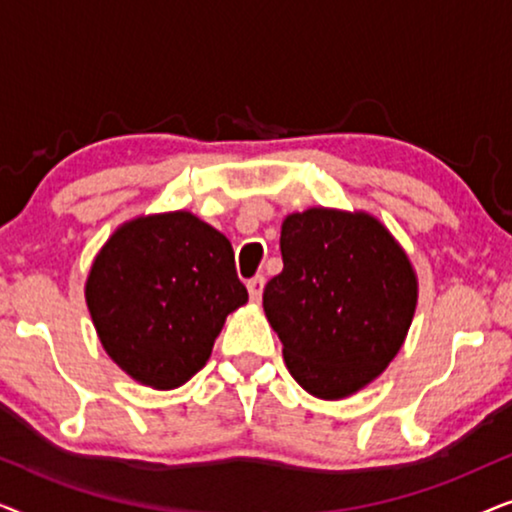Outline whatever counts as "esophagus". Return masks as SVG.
<instances>
[{
	"label": "esophagus",
	"instance_id": "34e87169",
	"mask_svg": "<svg viewBox=\"0 0 512 512\" xmlns=\"http://www.w3.org/2000/svg\"><path fill=\"white\" fill-rule=\"evenodd\" d=\"M263 284H265V277H263V275H256V277H251L249 282H247L249 298L254 300V303H258V300H261V296H263Z\"/></svg>",
	"mask_w": 512,
	"mask_h": 512
}]
</instances>
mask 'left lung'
I'll return each instance as SVG.
<instances>
[{
    "instance_id": "left-lung-1",
    "label": "left lung",
    "mask_w": 512,
    "mask_h": 512,
    "mask_svg": "<svg viewBox=\"0 0 512 512\" xmlns=\"http://www.w3.org/2000/svg\"><path fill=\"white\" fill-rule=\"evenodd\" d=\"M284 270L263 307L300 387L345 398L373 382L401 349L417 305L405 251L380 221L314 207L282 223Z\"/></svg>"
}]
</instances>
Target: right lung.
Returning <instances> with one entry per match:
<instances>
[{
  "label": "right lung",
  "mask_w": 512,
  "mask_h": 512,
  "mask_svg": "<svg viewBox=\"0 0 512 512\" xmlns=\"http://www.w3.org/2000/svg\"><path fill=\"white\" fill-rule=\"evenodd\" d=\"M226 235L188 212L142 216L109 237L86 282L104 349L137 382L174 389L247 303Z\"/></svg>",
  "instance_id": "right-lung-1"
}]
</instances>
